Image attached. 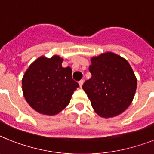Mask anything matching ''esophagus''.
<instances>
[{
    "mask_svg": "<svg viewBox=\"0 0 154 154\" xmlns=\"http://www.w3.org/2000/svg\"><path fill=\"white\" fill-rule=\"evenodd\" d=\"M84 84V80H81V81H79V85H80V87H82V85H83Z\"/></svg>",
    "mask_w": 154,
    "mask_h": 154,
    "instance_id": "1",
    "label": "esophagus"
}]
</instances>
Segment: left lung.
<instances>
[{"label": "left lung", "mask_w": 154, "mask_h": 154, "mask_svg": "<svg viewBox=\"0 0 154 154\" xmlns=\"http://www.w3.org/2000/svg\"><path fill=\"white\" fill-rule=\"evenodd\" d=\"M91 78L82 88L99 116L111 118L122 113L131 105L137 79L127 60L107 52L91 59Z\"/></svg>", "instance_id": "8db88e82"}]
</instances>
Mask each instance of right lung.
I'll use <instances>...</instances> for the list:
<instances>
[{
    "mask_svg": "<svg viewBox=\"0 0 154 154\" xmlns=\"http://www.w3.org/2000/svg\"><path fill=\"white\" fill-rule=\"evenodd\" d=\"M63 59L54 55L38 57L25 72L22 79L23 96L38 113L54 116L69 103L79 84L72 78L70 67L63 68Z\"/></svg>",
    "mask_w": 154,
    "mask_h": 154,
    "instance_id": "right-lung-1",
    "label": "right lung"
}]
</instances>
